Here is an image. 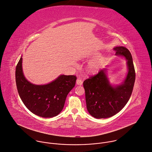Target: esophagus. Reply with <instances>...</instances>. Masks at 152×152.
Here are the masks:
<instances>
[{"mask_svg":"<svg viewBox=\"0 0 152 152\" xmlns=\"http://www.w3.org/2000/svg\"><path fill=\"white\" fill-rule=\"evenodd\" d=\"M76 84H77V85L81 86L83 84V81L80 79H77V81H76Z\"/></svg>","mask_w":152,"mask_h":152,"instance_id":"1","label":"esophagus"}]
</instances>
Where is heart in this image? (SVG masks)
<instances>
[{"label": "heart", "instance_id": "obj_1", "mask_svg": "<svg viewBox=\"0 0 152 152\" xmlns=\"http://www.w3.org/2000/svg\"><path fill=\"white\" fill-rule=\"evenodd\" d=\"M104 62V58L102 57L96 58L91 60L87 65V71L90 73L97 72L102 66Z\"/></svg>", "mask_w": 152, "mask_h": 152}]
</instances>
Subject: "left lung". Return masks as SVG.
Returning a JSON list of instances; mask_svg holds the SVG:
<instances>
[{
	"label": "left lung",
	"instance_id": "obj_1",
	"mask_svg": "<svg viewBox=\"0 0 152 152\" xmlns=\"http://www.w3.org/2000/svg\"><path fill=\"white\" fill-rule=\"evenodd\" d=\"M113 49L116 55L126 61L128 72L124 80L118 85H112L104 68L83 83L87 109L95 118H107L116 115L127 103L132 92L135 73L131 54L124 46H116Z\"/></svg>",
	"mask_w": 152,
	"mask_h": 152
}]
</instances>
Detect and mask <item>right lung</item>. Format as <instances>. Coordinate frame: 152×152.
I'll return each mask as SVG.
<instances>
[{
	"instance_id": "add662e5",
	"label": "right lung",
	"mask_w": 152,
	"mask_h": 152,
	"mask_svg": "<svg viewBox=\"0 0 152 152\" xmlns=\"http://www.w3.org/2000/svg\"><path fill=\"white\" fill-rule=\"evenodd\" d=\"M22 63L21 56L16 67L15 80L18 92L23 103L37 116L43 118L57 116L64 108L68 94L74 87L77 77L61 75L48 84H34L26 78Z\"/></svg>"
}]
</instances>
